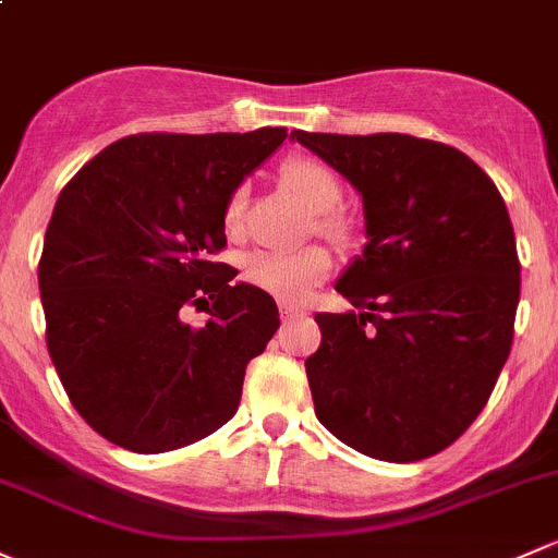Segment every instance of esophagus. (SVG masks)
Returning <instances> with one entry per match:
<instances>
[{"label":"esophagus","mask_w":558,"mask_h":558,"mask_svg":"<svg viewBox=\"0 0 558 558\" xmlns=\"http://www.w3.org/2000/svg\"><path fill=\"white\" fill-rule=\"evenodd\" d=\"M304 315H307V310L299 307V304L280 302V318L283 320H296V318H304Z\"/></svg>","instance_id":"esophagus-1"}]
</instances>
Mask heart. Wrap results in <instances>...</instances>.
Wrapping results in <instances>:
<instances>
[{
    "instance_id": "1",
    "label": "heart",
    "mask_w": 558,
    "mask_h": 558,
    "mask_svg": "<svg viewBox=\"0 0 558 558\" xmlns=\"http://www.w3.org/2000/svg\"><path fill=\"white\" fill-rule=\"evenodd\" d=\"M280 179L291 192L315 214V230L337 243H348L353 225L342 210H337L342 197V184L337 173L318 157H291L280 168ZM248 192L238 186L225 205L227 230H240ZM331 272V254L324 245H304L299 251H254L245 256L243 275L251 286L278 296L283 302H299Z\"/></svg>"
}]
</instances>
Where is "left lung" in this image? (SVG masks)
Returning <instances> with one entry per match:
<instances>
[{"label":"left lung","instance_id":"8db88e82","mask_svg":"<svg viewBox=\"0 0 558 558\" xmlns=\"http://www.w3.org/2000/svg\"><path fill=\"white\" fill-rule=\"evenodd\" d=\"M291 138L355 186L368 238L337 280L357 313L315 315L324 339L304 361L315 414L374 460L438 454L478 417L511 353L521 267L506 203L438 141Z\"/></svg>","mask_w":558,"mask_h":558}]
</instances>
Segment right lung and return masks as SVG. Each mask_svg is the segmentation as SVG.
Returning <instances> with one entry per match:
<instances>
[{
  "mask_svg": "<svg viewBox=\"0 0 558 558\" xmlns=\"http://www.w3.org/2000/svg\"><path fill=\"white\" fill-rule=\"evenodd\" d=\"M251 133H138L98 151L58 195L39 259L47 350L96 433L138 454L181 449L238 412L275 299L214 262L225 205L280 144ZM186 303L211 318L183 324Z\"/></svg>",
  "mask_w": 558,
  "mask_h": 558,
  "instance_id": "1",
  "label": "right lung"
}]
</instances>
